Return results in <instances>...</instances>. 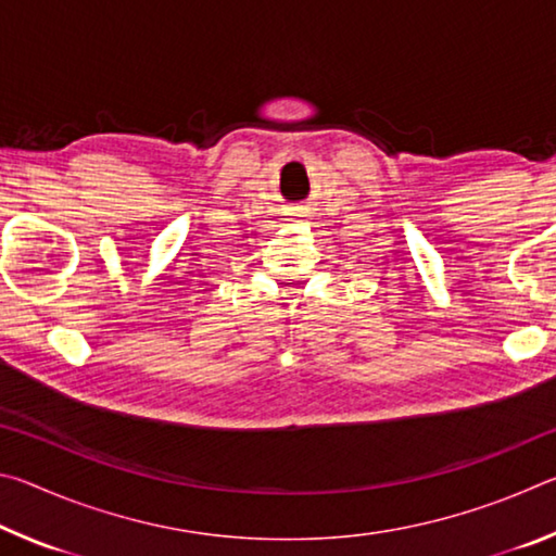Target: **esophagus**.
Segmentation results:
<instances>
[{
    "label": "esophagus",
    "mask_w": 556,
    "mask_h": 556,
    "mask_svg": "<svg viewBox=\"0 0 556 556\" xmlns=\"http://www.w3.org/2000/svg\"><path fill=\"white\" fill-rule=\"evenodd\" d=\"M312 205H304V203H301V205H294V208H291L289 213V218L287 220H306L308 218V215H312Z\"/></svg>",
    "instance_id": "34e87169"
}]
</instances>
